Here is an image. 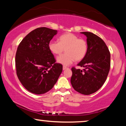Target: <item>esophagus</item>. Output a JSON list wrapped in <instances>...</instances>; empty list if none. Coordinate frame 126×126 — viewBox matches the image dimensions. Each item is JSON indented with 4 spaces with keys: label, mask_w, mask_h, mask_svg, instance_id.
Returning a JSON list of instances; mask_svg holds the SVG:
<instances>
[{
    "label": "esophagus",
    "mask_w": 126,
    "mask_h": 126,
    "mask_svg": "<svg viewBox=\"0 0 126 126\" xmlns=\"http://www.w3.org/2000/svg\"><path fill=\"white\" fill-rule=\"evenodd\" d=\"M67 68H67V67H66V66H63V70H65V69H66Z\"/></svg>",
    "instance_id": "esophagus-1"
}]
</instances>
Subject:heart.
I'll return each mask as SVG.
<instances>
[{
	"label": "heart",
	"mask_w": 126,
	"mask_h": 126,
	"mask_svg": "<svg viewBox=\"0 0 126 126\" xmlns=\"http://www.w3.org/2000/svg\"><path fill=\"white\" fill-rule=\"evenodd\" d=\"M49 50L54 55H60L65 51V53L58 57V63L68 66L75 61H80L85 57L88 50V44L85 39L79 38L72 33H66L60 36L58 42L51 41L49 43Z\"/></svg>",
	"instance_id": "b5f03b06"
}]
</instances>
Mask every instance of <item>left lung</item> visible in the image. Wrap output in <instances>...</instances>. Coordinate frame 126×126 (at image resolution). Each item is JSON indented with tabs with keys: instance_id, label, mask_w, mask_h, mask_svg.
Instances as JSON below:
<instances>
[{
	"instance_id": "1",
	"label": "left lung",
	"mask_w": 126,
	"mask_h": 126,
	"mask_svg": "<svg viewBox=\"0 0 126 126\" xmlns=\"http://www.w3.org/2000/svg\"><path fill=\"white\" fill-rule=\"evenodd\" d=\"M87 37L88 50L77 65L83 70L72 68L70 82L75 91L89 95L99 90L106 81L111 65V56L106 44L91 32H81Z\"/></svg>"
}]
</instances>
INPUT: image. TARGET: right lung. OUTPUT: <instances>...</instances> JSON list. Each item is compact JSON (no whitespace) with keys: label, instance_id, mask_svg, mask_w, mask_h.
Returning a JSON list of instances; mask_svg holds the SVG:
<instances>
[{"label":"right lung","instance_id":"add662e5","mask_svg":"<svg viewBox=\"0 0 126 126\" xmlns=\"http://www.w3.org/2000/svg\"><path fill=\"white\" fill-rule=\"evenodd\" d=\"M56 30L39 27L29 33L19 45L15 56L16 75L24 87L41 94L52 89L63 71L49 50V43Z\"/></svg>","mask_w":126,"mask_h":126}]
</instances>
